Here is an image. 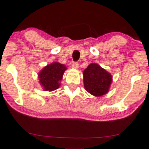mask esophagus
I'll return each instance as SVG.
<instances>
[{"mask_svg":"<svg viewBox=\"0 0 149 149\" xmlns=\"http://www.w3.org/2000/svg\"><path fill=\"white\" fill-rule=\"evenodd\" d=\"M72 67H73V68H74V69H78L79 68V64L77 62L73 63Z\"/></svg>","mask_w":149,"mask_h":149,"instance_id":"1","label":"esophagus"}]
</instances>
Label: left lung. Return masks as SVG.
Here are the masks:
<instances>
[{
  "label": "left lung",
  "mask_w": 149,
  "mask_h": 149,
  "mask_svg": "<svg viewBox=\"0 0 149 149\" xmlns=\"http://www.w3.org/2000/svg\"><path fill=\"white\" fill-rule=\"evenodd\" d=\"M84 86L87 92L96 97L106 94L112 81V75L96 63H91L83 72Z\"/></svg>",
  "instance_id": "8db88e82"
}]
</instances>
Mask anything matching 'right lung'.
<instances>
[{"mask_svg": "<svg viewBox=\"0 0 149 149\" xmlns=\"http://www.w3.org/2000/svg\"><path fill=\"white\" fill-rule=\"evenodd\" d=\"M66 69L65 65L58 62H54L43 67L38 74L39 83L43 91H53L58 88Z\"/></svg>", "mask_w": 149, "mask_h": 149, "instance_id": "right-lung-1", "label": "right lung"}]
</instances>
